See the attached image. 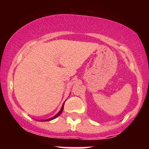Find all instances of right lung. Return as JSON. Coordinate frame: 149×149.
Returning <instances> with one entry per match:
<instances>
[{"mask_svg":"<svg viewBox=\"0 0 149 149\" xmlns=\"http://www.w3.org/2000/svg\"><path fill=\"white\" fill-rule=\"evenodd\" d=\"M64 103L63 104V105H62V107H61V110L59 111V113H58L57 114H56L55 116H54V117H52V118H49V119H47V120H41V121H48V120H53V119H54V118H56L57 117H58V116H59V115H60V114L61 113H62V111H63V109H64Z\"/></svg>","mask_w":149,"mask_h":149,"instance_id":"obj_1","label":"right lung"}]
</instances>
